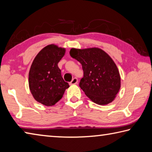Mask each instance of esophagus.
<instances>
[{"label":"esophagus","mask_w":152,"mask_h":152,"mask_svg":"<svg viewBox=\"0 0 152 152\" xmlns=\"http://www.w3.org/2000/svg\"><path fill=\"white\" fill-rule=\"evenodd\" d=\"M77 83H78V79L76 78H74L70 82V85H73V84H76Z\"/></svg>","instance_id":"1"}]
</instances>
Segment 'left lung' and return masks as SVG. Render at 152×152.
<instances>
[{"instance_id":"obj_1","label":"left lung","mask_w":152,"mask_h":152,"mask_svg":"<svg viewBox=\"0 0 152 152\" xmlns=\"http://www.w3.org/2000/svg\"><path fill=\"white\" fill-rule=\"evenodd\" d=\"M70 54L82 64L84 76L79 86L86 96L100 105L114 101L121 88V76L109 55L98 48H72Z\"/></svg>"}]
</instances>
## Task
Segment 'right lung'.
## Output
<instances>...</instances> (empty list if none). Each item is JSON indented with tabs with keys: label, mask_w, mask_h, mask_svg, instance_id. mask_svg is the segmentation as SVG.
Listing matches in <instances>:
<instances>
[{
	"label": "right lung",
	"mask_w": 152,
	"mask_h": 152,
	"mask_svg": "<svg viewBox=\"0 0 152 152\" xmlns=\"http://www.w3.org/2000/svg\"><path fill=\"white\" fill-rule=\"evenodd\" d=\"M66 49L50 44L41 50L33 61L29 72V86L35 101L45 106L54 105L70 86L61 75L58 64Z\"/></svg>",
	"instance_id": "add662e5"
}]
</instances>
